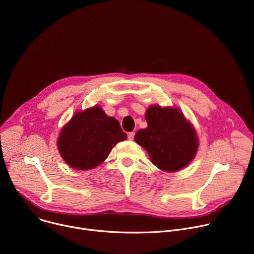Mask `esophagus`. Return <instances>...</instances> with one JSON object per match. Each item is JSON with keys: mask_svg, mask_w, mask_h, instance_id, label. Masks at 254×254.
Instances as JSON below:
<instances>
[{"mask_svg": "<svg viewBox=\"0 0 254 254\" xmlns=\"http://www.w3.org/2000/svg\"><path fill=\"white\" fill-rule=\"evenodd\" d=\"M134 135H135V132H129V133H128V139H129V140H133Z\"/></svg>", "mask_w": 254, "mask_h": 254, "instance_id": "esophagus-1", "label": "esophagus"}]
</instances>
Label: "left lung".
I'll return each instance as SVG.
<instances>
[{
	"mask_svg": "<svg viewBox=\"0 0 254 254\" xmlns=\"http://www.w3.org/2000/svg\"><path fill=\"white\" fill-rule=\"evenodd\" d=\"M145 119L147 127L134 139L149 154L154 166L165 172H177L191 163L198 148L194 127L177 108L150 106Z\"/></svg>",
	"mask_w": 254,
	"mask_h": 254,
	"instance_id": "8db88e82",
	"label": "left lung"
}]
</instances>
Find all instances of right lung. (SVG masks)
<instances>
[{"instance_id": "obj_1", "label": "right lung", "mask_w": 254, "mask_h": 254, "mask_svg": "<svg viewBox=\"0 0 254 254\" xmlns=\"http://www.w3.org/2000/svg\"><path fill=\"white\" fill-rule=\"evenodd\" d=\"M125 139L127 135L118 120L94 106L72 117L62 128L57 145L71 168L85 171L101 165L114 145Z\"/></svg>"}]
</instances>
